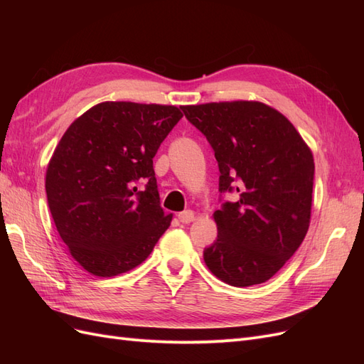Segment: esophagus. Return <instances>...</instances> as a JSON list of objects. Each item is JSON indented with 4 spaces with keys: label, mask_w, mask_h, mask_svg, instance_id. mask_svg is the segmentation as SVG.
Masks as SVG:
<instances>
[{
    "label": "esophagus",
    "mask_w": 364,
    "mask_h": 364,
    "mask_svg": "<svg viewBox=\"0 0 364 364\" xmlns=\"http://www.w3.org/2000/svg\"><path fill=\"white\" fill-rule=\"evenodd\" d=\"M178 218H179L181 223H191L193 220L196 218V214H194V211H191V209H186V211L179 213Z\"/></svg>",
    "instance_id": "esophagus-1"
}]
</instances>
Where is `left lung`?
I'll use <instances>...</instances> for the list:
<instances>
[{
	"instance_id": "1",
	"label": "left lung",
	"mask_w": 364,
	"mask_h": 364,
	"mask_svg": "<svg viewBox=\"0 0 364 364\" xmlns=\"http://www.w3.org/2000/svg\"><path fill=\"white\" fill-rule=\"evenodd\" d=\"M182 111L214 149L220 193H240L214 213L218 235L203 250L205 264L234 287L266 282L299 249L310 226L313 153L287 118L261 102Z\"/></svg>"
}]
</instances>
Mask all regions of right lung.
<instances>
[{
	"mask_svg": "<svg viewBox=\"0 0 364 364\" xmlns=\"http://www.w3.org/2000/svg\"><path fill=\"white\" fill-rule=\"evenodd\" d=\"M182 117L168 105L103 102L59 141L46 176L50 213L71 257L94 277L135 269L168 229L153 158Z\"/></svg>",
	"mask_w": 364,
	"mask_h": 364,
	"instance_id": "obj_1",
	"label": "right lung"
}]
</instances>
